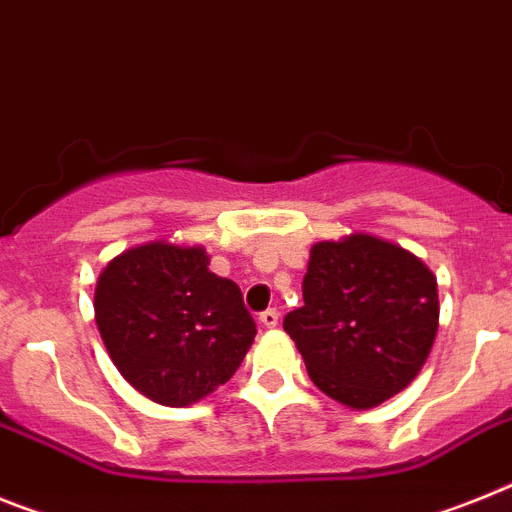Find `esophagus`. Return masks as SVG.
I'll use <instances>...</instances> for the list:
<instances>
[{"mask_svg":"<svg viewBox=\"0 0 512 512\" xmlns=\"http://www.w3.org/2000/svg\"><path fill=\"white\" fill-rule=\"evenodd\" d=\"M259 323H261V326H264V329H277V326H279V313H277V310H272V308L264 310V313H261V316H259Z\"/></svg>","mask_w":512,"mask_h":512,"instance_id":"1","label":"esophagus"}]
</instances>
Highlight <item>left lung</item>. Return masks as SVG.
<instances>
[{
	"label": "left lung",
	"mask_w": 512,
	"mask_h": 512,
	"mask_svg": "<svg viewBox=\"0 0 512 512\" xmlns=\"http://www.w3.org/2000/svg\"><path fill=\"white\" fill-rule=\"evenodd\" d=\"M438 318V279L414 253L352 233L310 248L303 305L285 331L326 396L373 409L417 378Z\"/></svg>",
	"instance_id": "1"
}]
</instances>
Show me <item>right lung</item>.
I'll use <instances>...</instances> for the list:
<instances>
[{"label": "right lung", "instance_id": "obj_1", "mask_svg": "<svg viewBox=\"0 0 512 512\" xmlns=\"http://www.w3.org/2000/svg\"><path fill=\"white\" fill-rule=\"evenodd\" d=\"M95 323L119 373L155 404L189 406L233 378L256 323L202 246L150 240L106 264Z\"/></svg>", "mask_w": 512, "mask_h": 512}]
</instances>
